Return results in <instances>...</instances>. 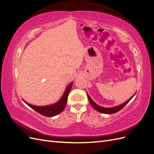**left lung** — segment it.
I'll return each mask as SVG.
<instances>
[{
  "instance_id": "8db88e82",
  "label": "left lung",
  "mask_w": 154,
  "mask_h": 154,
  "mask_svg": "<svg viewBox=\"0 0 154 154\" xmlns=\"http://www.w3.org/2000/svg\"><path fill=\"white\" fill-rule=\"evenodd\" d=\"M135 95V94H134ZM134 96L131 97V98L129 99L128 100H127L126 102H125L124 103L120 105L119 106H115V107H113V108H104V107H101L99 105H97V104H96L94 101H93L92 100V99L90 97V96H88L87 94V97H88V100H89V102L91 105H92V106L96 110L100 112H101V113H103V114H114V113H116L117 112L119 111L120 110H122L123 107L127 105L128 102L131 100V99L132 98V97H134Z\"/></svg>"
}]
</instances>
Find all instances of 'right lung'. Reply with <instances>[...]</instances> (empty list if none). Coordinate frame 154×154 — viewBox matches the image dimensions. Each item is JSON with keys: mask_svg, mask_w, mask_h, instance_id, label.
Masks as SVG:
<instances>
[{"mask_svg": "<svg viewBox=\"0 0 154 154\" xmlns=\"http://www.w3.org/2000/svg\"><path fill=\"white\" fill-rule=\"evenodd\" d=\"M72 83H71V84H69L68 85V87L66 88V92H65L63 96L62 97V98L60 99V100L58 102H57V103H55L53 105H49L45 106H37L29 105L26 103V101L24 102L27 105L29 106L31 108L35 110L38 113L44 116H47V117H53V116H54L60 114V112H62L64 110L65 107L66 106L68 95L72 88Z\"/></svg>", "mask_w": 154, "mask_h": 154, "instance_id": "add662e5", "label": "right lung"}]
</instances>
